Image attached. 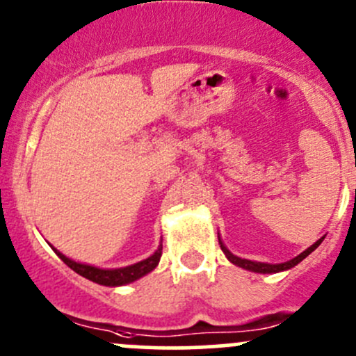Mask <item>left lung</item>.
Wrapping results in <instances>:
<instances>
[{"label":"left lung","mask_w":356,"mask_h":356,"mask_svg":"<svg viewBox=\"0 0 356 356\" xmlns=\"http://www.w3.org/2000/svg\"><path fill=\"white\" fill-rule=\"evenodd\" d=\"M323 239H324V238L317 239L316 243L312 244V246H309L307 250H305V251H302V253H300L299 256H296V258H292V259H290V261H285V263H277V265H271V263H259V261H251V259H244V258H239V256L232 254L231 251H229L227 248L224 246V243H222V241L219 239V243H220V250H222V251H224V254L227 256V259H229V261H231V263H234L236 266H241V268H244V270L254 271V273H278V271L290 270V268H293V266H296V265H299V263L302 261V259H304V258H307V256L311 254L312 251H314L316 248L319 246L321 243H323Z\"/></svg>","instance_id":"left-lung-1"}]
</instances>
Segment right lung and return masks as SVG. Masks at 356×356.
I'll return each instance as SVG.
<instances>
[{"label":"right lung","mask_w":356,"mask_h":356,"mask_svg":"<svg viewBox=\"0 0 356 356\" xmlns=\"http://www.w3.org/2000/svg\"><path fill=\"white\" fill-rule=\"evenodd\" d=\"M56 251V254L70 266L71 270H74L76 273H79L81 277L88 278V280L95 282L98 285H106V286H118V285H125L131 284V282L137 280V278L144 277L147 275L149 271H152L158 266L159 259H161L163 254V244H159L158 250L154 251V254H151L149 258L143 259L139 263H134L131 266H124V268H112V270H105V268H97V266L91 265H83V263L74 261V259L67 258L64 256L60 251H57L56 248H52Z\"/></svg>","instance_id":"1"}]
</instances>
